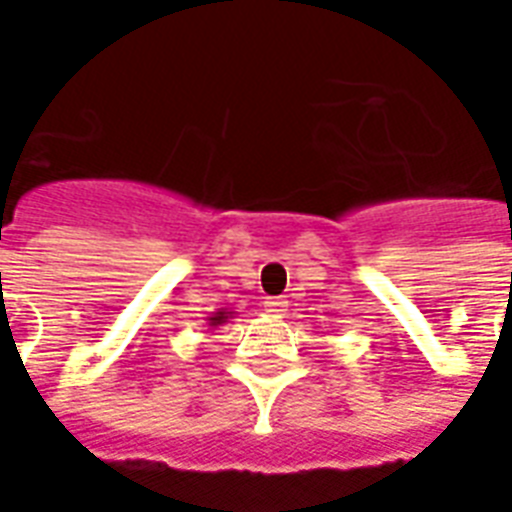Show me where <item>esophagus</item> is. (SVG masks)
Returning a JSON list of instances; mask_svg holds the SVG:
<instances>
[{
  "mask_svg": "<svg viewBox=\"0 0 512 512\" xmlns=\"http://www.w3.org/2000/svg\"><path fill=\"white\" fill-rule=\"evenodd\" d=\"M263 307H266L268 315H274V318H282V315H285V310H288V301L282 299V296H268V299L263 301Z\"/></svg>",
  "mask_w": 512,
  "mask_h": 512,
  "instance_id": "obj_1",
  "label": "esophagus"
}]
</instances>
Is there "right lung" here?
Masks as SVG:
<instances>
[{"instance_id":"obj_1","label":"right lung","mask_w":512,"mask_h":512,"mask_svg":"<svg viewBox=\"0 0 512 512\" xmlns=\"http://www.w3.org/2000/svg\"><path fill=\"white\" fill-rule=\"evenodd\" d=\"M227 318H230V312H213L211 318H208V323H211V326H219V323H227Z\"/></svg>"}]
</instances>
